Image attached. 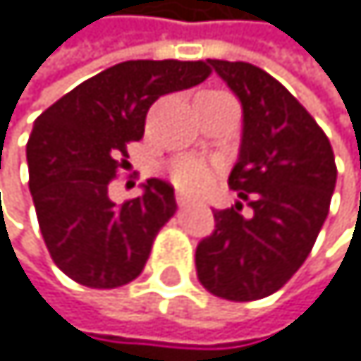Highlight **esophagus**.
<instances>
[{
	"label": "esophagus",
	"mask_w": 361,
	"mask_h": 361,
	"mask_svg": "<svg viewBox=\"0 0 361 361\" xmlns=\"http://www.w3.org/2000/svg\"><path fill=\"white\" fill-rule=\"evenodd\" d=\"M177 204L179 207H186V204H190V202H193V197H190L188 193H184V190H177Z\"/></svg>",
	"instance_id": "esophagus-1"
}]
</instances>
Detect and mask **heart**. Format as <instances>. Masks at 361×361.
<instances>
[{"instance_id": "b5f03b06", "label": "heart", "mask_w": 361, "mask_h": 361, "mask_svg": "<svg viewBox=\"0 0 361 361\" xmlns=\"http://www.w3.org/2000/svg\"><path fill=\"white\" fill-rule=\"evenodd\" d=\"M173 179L182 188L200 190V188H207L211 184L213 168L202 159H182V161H177L173 168Z\"/></svg>"}]
</instances>
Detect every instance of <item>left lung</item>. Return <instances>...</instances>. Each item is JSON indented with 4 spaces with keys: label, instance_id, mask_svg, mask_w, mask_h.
Segmentation results:
<instances>
[{
    "label": "left lung",
    "instance_id": "left-lung-1",
    "mask_svg": "<svg viewBox=\"0 0 361 361\" xmlns=\"http://www.w3.org/2000/svg\"><path fill=\"white\" fill-rule=\"evenodd\" d=\"M209 65L243 107L229 175L240 200L213 211L216 229L195 249L197 279L222 299L256 301L286 286L312 252L337 184L335 154L307 109L267 71L249 62Z\"/></svg>",
    "mask_w": 361,
    "mask_h": 361
}]
</instances>
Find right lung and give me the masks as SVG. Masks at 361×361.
Masks as SVG:
<instances>
[{"instance_id":"add662e5","label":"right lung","mask_w":361,"mask_h":361,"mask_svg":"<svg viewBox=\"0 0 361 361\" xmlns=\"http://www.w3.org/2000/svg\"><path fill=\"white\" fill-rule=\"evenodd\" d=\"M204 62L128 60L73 87L35 118L26 143L28 188L54 263L87 288L135 281L154 235L177 209L175 190L150 177L143 193L116 207L107 186L143 137L145 114L164 94L195 87Z\"/></svg>"}]
</instances>
